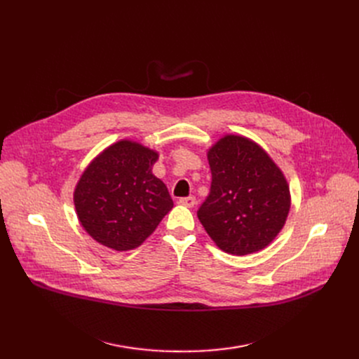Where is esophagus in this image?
Here are the masks:
<instances>
[{
	"instance_id": "1",
	"label": "esophagus",
	"mask_w": 359,
	"mask_h": 359,
	"mask_svg": "<svg viewBox=\"0 0 359 359\" xmlns=\"http://www.w3.org/2000/svg\"><path fill=\"white\" fill-rule=\"evenodd\" d=\"M179 203L183 206H187V208H194L196 205V198L195 196H187V198H180Z\"/></svg>"
}]
</instances>
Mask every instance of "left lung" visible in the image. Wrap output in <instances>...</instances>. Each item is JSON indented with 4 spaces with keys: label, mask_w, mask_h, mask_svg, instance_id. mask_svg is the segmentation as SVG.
<instances>
[{
    "label": "left lung",
    "mask_w": 359,
    "mask_h": 359,
    "mask_svg": "<svg viewBox=\"0 0 359 359\" xmlns=\"http://www.w3.org/2000/svg\"><path fill=\"white\" fill-rule=\"evenodd\" d=\"M211 192L198 211L205 231L230 255L260 252L284 229L291 194L285 175L257 142L227 134L210 147Z\"/></svg>",
    "instance_id": "left-lung-1"
}]
</instances>
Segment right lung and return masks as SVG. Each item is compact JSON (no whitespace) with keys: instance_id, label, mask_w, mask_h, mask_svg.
I'll list each match as a JSON object with an SVG mask.
<instances>
[{"instance_id":"1","label":"right lung","mask_w":359,"mask_h":359,"mask_svg":"<svg viewBox=\"0 0 359 359\" xmlns=\"http://www.w3.org/2000/svg\"><path fill=\"white\" fill-rule=\"evenodd\" d=\"M158 153L121 140L86 167L74 189L83 229L103 246L126 252L140 248L173 208L167 186L153 175Z\"/></svg>"}]
</instances>
